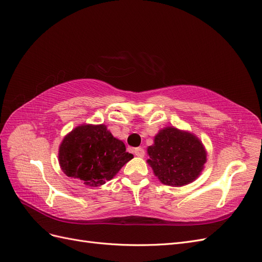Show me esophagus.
<instances>
[{
    "mask_svg": "<svg viewBox=\"0 0 262 262\" xmlns=\"http://www.w3.org/2000/svg\"><path fill=\"white\" fill-rule=\"evenodd\" d=\"M133 153H134V155H137L138 157H143V156L145 155L144 149L142 148V147H137V148H134V149H133Z\"/></svg>",
    "mask_w": 262,
    "mask_h": 262,
    "instance_id": "1",
    "label": "esophagus"
}]
</instances>
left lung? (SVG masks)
Here are the masks:
<instances>
[{"label":"left lung","mask_w":262,"mask_h":262,"mask_svg":"<svg viewBox=\"0 0 262 262\" xmlns=\"http://www.w3.org/2000/svg\"><path fill=\"white\" fill-rule=\"evenodd\" d=\"M147 163L164 185L181 187L200 176L207 162V152L194 134L175 126H166L147 147Z\"/></svg>","instance_id":"obj_1"}]
</instances>
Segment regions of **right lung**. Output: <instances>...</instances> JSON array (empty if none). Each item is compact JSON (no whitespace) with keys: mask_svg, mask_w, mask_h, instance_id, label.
Returning a JSON list of instances; mask_svg holds the SVG:
<instances>
[{"mask_svg":"<svg viewBox=\"0 0 262 262\" xmlns=\"http://www.w3.org/2000/svg\"><path fill=\"white\" fill-rule=\"evenodd\" d=\"M132 158L123 142L114 138L105 124L78 125L59 147L63 172L90 187L106 184Z\"/></svg>","mask_w":262,"mask_h":262,"instance_id":"right-lung-1","label":"right lung"}]
</instances>
